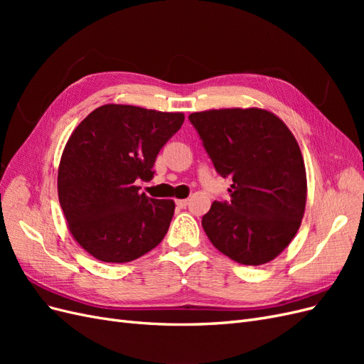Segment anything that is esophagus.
I'll list each match as a JSON object with an SVG mask.
<instances>
[{
    "label": "esophagus",
    "mask_w": 364,
    "mask_h": 364,
    "mask_svg": "<svg viewBox=\"0 0 364 364\" xmlns=\"http://www.w3.org/2000/svg\"><path fill=\"white\" fill-rule=\"evenodd\" d=\"M188 203H190V200H188V199H181V200H176V205H178L179 208H186V206H188Z\"/></svg>",
    "instance_id": "34e87169"
}]
</instances>
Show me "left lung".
<instances>
[{
    "label": "left lung",
    "mask_w": 364,
    "mask_h": 364,
    "mask_svg": "<svg viewBox=\"0 0 364 364\" xmlns=\"http://www.w3.org/2000/svg\"><path fill=\"white\" fill-rule=\"evenodd\" d=\"M190 123L222 178L232 179L230 200L202 217L211 243L230 259L261 266L290 245L301 226L306 176L289 127L262 109L194 112Z\"/></svg>",
    "instance_id": "8db88e82"
}]
</instances>
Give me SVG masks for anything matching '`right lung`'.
I'll return each mask as SVG.
<instances>
[{
	"label": "right lung",
	"instance_id": "add662e5",
	"mask_svg": "<svg viewBox=\"0 0 364 364\" xmlns=\"http://www.w3.org/2000/svg\"><path fill=\"white\" fill-rule=\"evenodd\" d=\"M183 114L129 105L97 107L73 132L59 165V202L73 237L105 262H129L156 247L174 214L173 200L139 193L159 150Z\"/></svg>",
	"mask_w": 364,
	"mask_h": 364
}]
</instances>
